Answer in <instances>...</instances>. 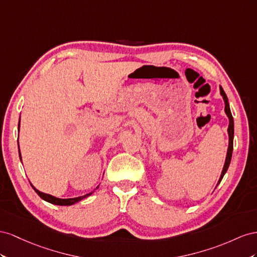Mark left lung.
<instances>
[{
    "instance_id": "obj_1",
    "label": "left lung",
    "mask_w": 257,
    "mask_h": 257,
    "mask_svg": "<svg viewBox=\"0 0 257 257\" xmlns=\"http://www.w3.org/2000/svg\"><path fill=\"white\" fill-rule=\"evenodd\" d=\"M219 89H221V94L223 96V99H224V102H225V112H226L227 116H228V118H229V126H228L229 145H228V151H227V156H226V160H225V165H224L223 171H222V174H221V178H219L217 184H219V183H221V181H222V179L224 177V174L226 173L227 169H228L229 164H230V160H231V155H232V149H233V118H232V115H231V112H230L228 99H227L226 93L223 90L222 87L219 88Z\"/></svg>"
}]
</instances>
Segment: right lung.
<instances>
[{"label":"right lung","mask_w":257,"mask_h":257,"mask_svg":"<svg viewBox=\"0 0 257 257\" xmlns=\"http://www.w3.org/2000/svg\"><path fill=\"white\" fill-rule=\"evenodd\" d=\"M19 126H20V119H19L18 127H19ZM18 146H19V144H18ZM19 157H20V159H21L20 150H19ZM31 186L33 187V189L35 190L36 194H38V195L42 198V199H44L45 201H48V202H50V203L58 204V206H71V204H74L75 202H77V201H79V200H82V199H84V198H86V197H88V196L92 194V193H90V194H87V195L80 196V197H76V198H69V199H60V198H56V197L51 196V195L44 194V193L40 192V190L36 189L33 185H31Z\"/></svg>","instance_id":"1"}]
</instances>
